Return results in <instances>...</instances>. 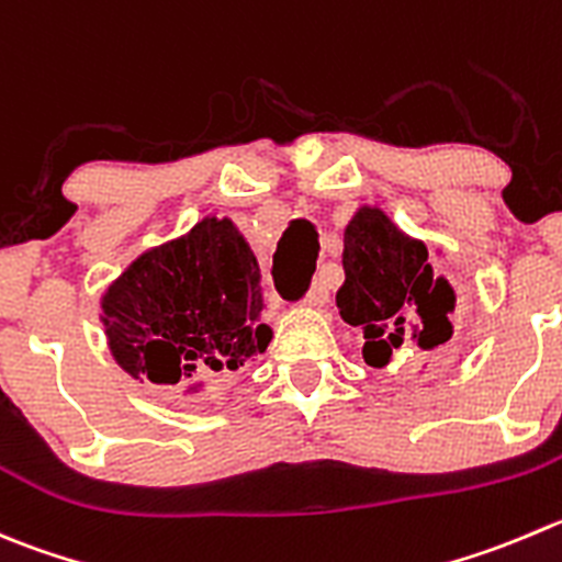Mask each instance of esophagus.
Listing matches in <instances>:
<instances>
[{"mask_svg": "<svg viewBox=\"0 0 562 562\" xmlns=\"http://www.w3.org/2000/svg\"><path fill=\"white\" fill-rule=\"evenodd\" d=\"M324 302H326V285L321 280H315L307 293V304L310 307H324Z\"/></svg>", "mask_w": 562, "mask_h": 562, "instance_id": "obj_1", "label": "esophagus"}]
</instances>
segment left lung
Masks as SVG:
<instances>
[{"instance_id": "left-lung-1", "label": "left lung", "mask_w": 562, "mask_h": 562, "mask_svg": "<svg viewBox=\"0 0 562 562\" xmlns=\"http://www.w3.org/2000/svg\"><path fill=\"white\" fill-rule=\"evenodd\" d=\"M342 269L337 307L346 324L362 326L370 368L390 364L401 348L431 353L453 337L456 291L434 271L426 244L381 209L362 205L346 225Z\"/></svg>"}]
</instances>
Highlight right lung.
Wrapping results in <instances>:
<instances>
[{
  "mask_svg": "<svg viewBox=\"0 0 562 562\" xmlns=\"http://www.w3.org/2000/svg\"><path fill=\"white\" fill-rule=\"evenodd\" d=\"M101 310L114 362L154 384L238 370L271 342L260 324L258 258L227 216H205L139 255L106 288Z\"/></svg>",
  "mask_w": 562,
  "mask_h": 562,
  "instance_id": "obj_1",
  "label": "right lung"
}]
</instances>
